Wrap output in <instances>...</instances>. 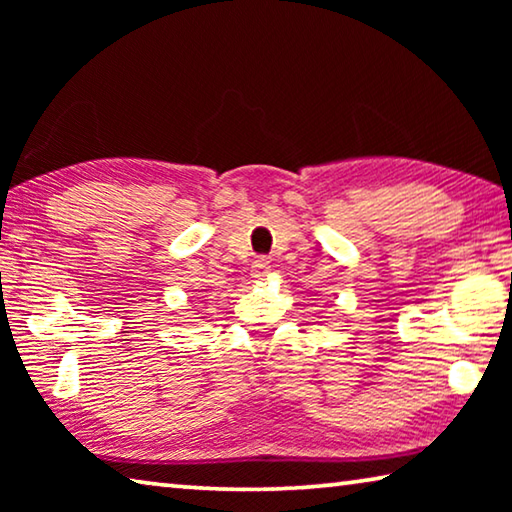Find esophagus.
<instances>
[{
  "mask_svg": "<svg viewBox=\"0 0 512 512\" xmlns=\"http://www.w3.org/2000/svg\"><path fill=\"white\" fill-rule=\"evenodd\" d=\"M268 271H271V262H268V259H264V257H257L253 262V277H255V280H264Z\"/></svg>",
  "mask_w": 512,
  "mask_h": 512,
  "instance_id": "obj_1",
  "label": "esophagus"
}]
</instances>
